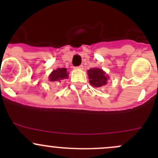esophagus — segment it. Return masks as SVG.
Returning a JSON list of instances; mask_svg holds the SVG:
<instances>
[{
	"label": "esophagus",
	"instance_id": "1",
	"mask_svg": "<svg viewBox=\"0 0 158 158\" xmlns=\"http://www.w3.org/2000/svg\"><path fill=\"white\" fill-rule=\"evenodd\" d=\"M76 69H83V66H82V65H81V66H77V67H76Z\"/></svg>",
	"mask_w": 158,
	"mask_h": 158
}]
</instances>
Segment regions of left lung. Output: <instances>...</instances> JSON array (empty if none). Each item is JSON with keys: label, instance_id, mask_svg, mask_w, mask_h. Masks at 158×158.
Returning a JSON list of instances; mask_svg holds the SVG:
<instances>
[{"label": "left lung", "instance_id": "left-lung-1", "mask_svg": "<svg viewBox=\"0 0 158 158\" xmlns=\"http://www.w3.org/2000/svg\"><path fill=\"white\" fill-rule=\"evenodd\" d=\"M88 76L91 85L97 88L106 85L109 79V77L106 76V73L102 69H97V68L89 69Z\"/></svg>", "mask_w": 158, "mask_h": 158}]
</instances>
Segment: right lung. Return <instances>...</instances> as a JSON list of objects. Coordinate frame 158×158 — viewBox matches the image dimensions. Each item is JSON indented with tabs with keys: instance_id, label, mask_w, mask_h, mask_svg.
Returning <instances> with one entry per match:
<instances>
[{
	"instance_id": "add662e5",
	"label": "right lung",
	"mask_w": 158,
	"mask_h": 158,
	"mask_svg": "<svg viewBox=\"0 0 158 158\" xmlns=\"http://www.w3.org/2000/svg\"><path fill=\"white\" fill-rule=\"evenodd\" d=\"M68 72H66V68H58L57 69L53 70L49 75V79L51 82H60V80L68 78Z\"/></svg>"
}]
</instances>
